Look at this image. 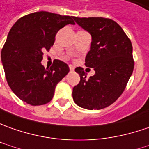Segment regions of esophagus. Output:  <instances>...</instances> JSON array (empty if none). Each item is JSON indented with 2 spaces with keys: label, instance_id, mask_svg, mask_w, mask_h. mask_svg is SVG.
Instances as JSON below:
<instances>
[{
  "label": "esophagus",
  "instance_id": "1",
  "mask_svg": "<svg viewBox=\"0 0 149 149\" xmlns=\"http://www.w3.org/2000/svg\"><path fill=\"white\" fill-rule=\"evenodd\" d=\"M70 71H74V68L73 65H70Z\"/></svg>",
  "mask_w": 149,
  "mask_h": 149
}]
</instances>
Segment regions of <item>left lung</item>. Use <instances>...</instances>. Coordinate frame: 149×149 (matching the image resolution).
<instances>
[{
  "mask_svg": "<svg viewBox=\"0 0 149 149\" xmlns=\"http://www.w3.org/2000/svg\"><path fill=\"white\" fill-rule=\"evenodd\" d=\"M74 19L92 36L85 66L93 68L95 74L86 79L84 69L75 68L80 81L73 88V99L83 108L102 109L117 100L126 88L134 65L132 43L122 28L111 19Z\"/></svg>",
  "mask_w": 149,
  "mask_h": 149,
  "instance_id": "left-lung-1",
  "label": "left lung"
}]
</instances>
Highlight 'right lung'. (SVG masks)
Returning a JSON list of instances; mask_svg holds the SVG:
<instances>
[{
	"mask_svg": "<svg viewBox=\"0 0 149 149\" xmlns=\"http://www.w3.org/2000/svg\"><path fill=\"white\" fill-rule=\"evenodd\" d=\"M73 18L34 12L21 17L10 30L1 50L4 71L11 90L28 104L49 102L56 84L70 71L67 64L60 60H54L48 70L41 61L53 46L57 32L69 24H74Z\"/></svg>",
	"mask_w": 149,
	"mask_h": 149,
	"instance_id": "right-lung-1",
	"label": "right lung"
}]
</instances>
